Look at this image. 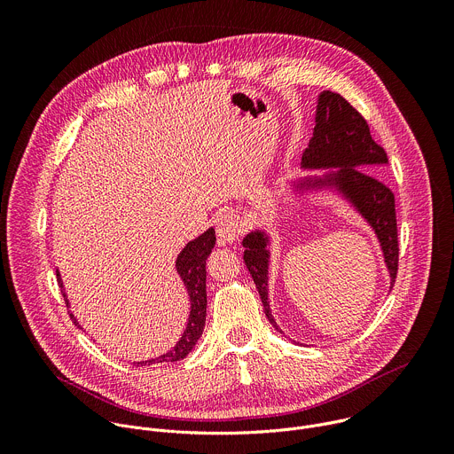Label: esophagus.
Listing matches in <instances>:
<instances>
[{
  "mask_svg": "<svg viewBox=\"0 0 454 454\" xmlns=\"http://www.w3.org/2000/svg\"><path fill=\"white\" fill-rule=\"evenodd\" d=\"M215 228L223 244H233L242 231V221L235 212H223L215 219Z\"/></svg>",
  "mask_w": 454,
  "mask_h": 454,
  "instance_id": "1",
  "label": "esophagus"
}]
</instances>
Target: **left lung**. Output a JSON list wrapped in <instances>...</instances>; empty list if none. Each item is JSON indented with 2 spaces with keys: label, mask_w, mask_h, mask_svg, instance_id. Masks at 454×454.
<instances>
[{
  "label": "left lung",
  "mask_w": 454,
  "mask_h": 454,
  "mask_svg": "<svg viewBox=\"0 0 454 454\" xmlns=\"http://www.w3.org/2000/svg\"><path fill=\"white\" fill-rule=\"evenodd\" d=\"M314 133L301 156V170H325L289 181V198L303 201L317 193H331L373 231L390 277V291L397 277L399 242L395 200L375 176L387 165V156L370 135L366 120L334 91H321L316 100ZM273 237L266 228H254L244 239V262L261 294L271 325L284 334L270 305V264Z\"/></svg>",
  "instance_id": "1"
}]
</instances>
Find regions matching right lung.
<instances>
[{"instance_id": "add662e5", "label": "right lung", "mask_w": 454, "mask_h": 454, "mask_svg": "<svg viewBox=\"0 0 454 454\" xmlns=\"http://www.w3.org/2000/svg\"><path fill=\"white\" fill-rule=\"evenodd\" d=\"M214 246H215V230H214V226H210L207 231H203L196 239L188 240L184 244V247L179 251V254L176 258V273L181 278V282L186 289V294H188V301H190L186 327H184L181 338L177 340V343L168 352H165L158 357L145 359V361H133L135 366L174 363V361L184 359L190 354V350L196 347L198 340L203 334L205 321H207V258L210 256ZM55 273H57V282L60 286L64 301H67V307L70 309V300H68V294L64 293V284H62L59 270H55ZM70 317L75 323L77 329H82L75 314L70 312Z\"/></svg>"}]
</instances>
